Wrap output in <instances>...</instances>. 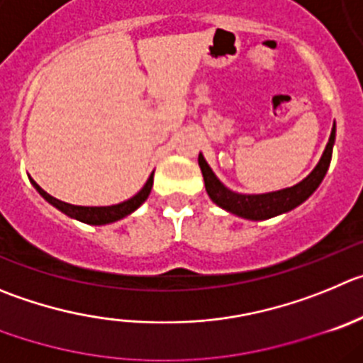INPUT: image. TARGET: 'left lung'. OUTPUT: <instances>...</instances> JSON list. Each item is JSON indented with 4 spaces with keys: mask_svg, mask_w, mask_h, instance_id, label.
I'll list each match as a JSON object with an SVG mask.
<instances>
[{
    "mask_svg": "<svg viewBox=\"0 0 363 363\" xmlns=\"http://www.w3.org/2000/svg\"><path fill=\"white\" fill-rule=\"evenodd\" d=\"M333 143L335 125L333 128H331L330 141H328L326 150H324L319 164L315 166V170L311 172L304 181L292 186V188H284L272 193H263V195H242V193L231 191V189L225 188V186L216 179V175L213 174V170L209 168L206 159L202 157V154H199V166H201L202 175H204L206 191H208L209 199H211L216 206H220V208L225 209V211L233 213V215L242 216V218L267 220L272 218V216L281 215V213L292 211L294 208L303 204V202L310 197L311 193L319 188L324 175H326L328 168H330L331 154H333Z\"/></svg>",
    "mask_w": 363,
    "mask_h": 363,
    "instance_id": "left-lung-1",
    "label": "left lung"
}]
</instances>
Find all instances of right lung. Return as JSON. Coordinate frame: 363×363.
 I'll return each mask as SVG.
<instances>
[{
  "mask_svg": "<svg viewBox=\"0 0 363 363\" xmlns=\"http://www.w3.org/2000/svg\"><path fill=\"white\" fill-rule=\"evenodd\" d=\"M32 184L35 186L37 191H39L40 195H43V197L50 202V204H53L57 209H60L62 213H66V215L71 216V218H77L84 223H91V225H104V223L116 222V220L130 215L132 211H135V209L140 208V206L147 201L148 195H150L152 184H154V174L148 177L147 184L141 188V191L138 193V195H134V197L128 199V201L121 202V204L104 206V208H86V206L67 204V202L59 201V199L52 197L50 193L44 191V189L40 188L35 181H32Z\"/></svg>",
  "mask_w": 363,
  "mask_h": 363,
  "instance_id": "obj_1",
  "label": "right lung"
}]
</instances>
